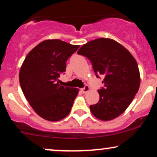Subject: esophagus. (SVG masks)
Instances as JSON below:
<instances>
[{"label": "esophagus", "mask_w": 157, "mask_h": 157, "mask_svg": "<svg viewBox=\"0 0 157 157\" xmlns=\"http://www.w3.org/2000/svg\"><path fill=\"white\" fill-rule=\"evenodd\" d=\"M89 90H90V88H89V86H86L85 87H83V88H81V89H80L81 92H82V94L88 93V92L89 91Z\"/></svg>", "instance_id": "esophagus-1"}]
</instances>
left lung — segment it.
<instances>
[{"label":"left lung","mask_w":157,"mask_h":157,"mask_svg":"<svg viewBox=\"0 0 157 157\" xmlns=\"http://www.w3.org/2000/svg\"><path fill=\"white\" fill-rule=\"evenodd\" d=\"M77 54L90 60L97 78L104 77L99 101L90 106L91 113L101 121L119 116L139 90L140 77L135 58L119 43L105 38L86 43Z\"/></svg>","instance_id":"1"}]
</instances>
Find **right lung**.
Returning a JSON list of instances; mask_svg holds the SVG:
<instances>
[{
  "mask_svg": "<svg viewBox=\"0 0 157 157\" xmlns=\"http://www.w3.org/2000/svg\"><path fill=\"white\" fill-rule=\"evenodd\" d=\"M80 48L59 39L45 40L26 56L20 71L25 97L36 113L50 121L70 113L78 88L60 86L58 77L66 71V62Z\"/></svg>",
  "mask_w": 157,
  "mask_h": 157,
  "instance_id": "1",
  "label": "right lung"
}]
</instances>
